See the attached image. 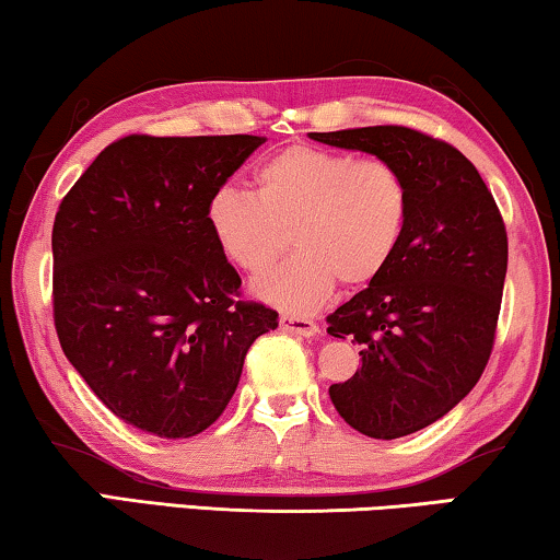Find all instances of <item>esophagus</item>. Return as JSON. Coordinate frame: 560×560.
<instances>
[{
    "label": "esophagus",
    "mask_w": 560,
    "mask_h": 560,
    "mask_svg": "<svg viewBox=\"0 0 560 560\" xmlns=\"http://www.w3.org/2000/svg\"><path fill=\"white\" fill-rule=\"evenodd\" d=\"M281 329L289 334H299V337H314L319 331V324L314 319H306V316H296V314H283L281 316Z\"/></svg>",
    "instance_id": "obj_1"
}]
</instances>
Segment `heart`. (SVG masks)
<instances>
[{
    "label": "heart",
    "instance_id": "b5f03b06",
    "mask_svg": "<svg viewBox=\"0 0 560 560\" xmlns=\"http://www.w3.org/2000/svg\"><path fill=\"white\" fill-rule=\"evenodd\" d=\"M256 196L223 186L206 221L231 264L261 273L291 241L299 252L256 281V294L312 312L337 281L362 289L387 269L410 219V186L397 165L341 150L289 143L254 173Z\"/></svg>",
    "mask_w": 560,
    "mask_h": 560
}]
</instances>
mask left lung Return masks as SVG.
<instances>
[{
  "instance_id": "obj_1",
  "label": "left lung",
  "mask_w": 560,
  "mask_h": 560,
  "mask_svg": "<svg viewBox=\"0 0 560 560\" xmlns=\"http://www.w3.org/2000/svg\"><path fill=\"white\" fill-rule=\"evenodd\" d=\"M397 165L410 219L395 258L327 316L362 347V370L329 387L357 432L395 440L428 428L478 385L495 345L508 233L486 180L460 150L405 125L312 132Z\"/></svg>"
}]
</instances>
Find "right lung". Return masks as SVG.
<instances>
[{"label":"right lung","instance_id":"right-lung-1","mask_svg":"<svg viewBox=\"0 0 560 560\" xmlns=\"http://www.w3.org/2000/svg\"><path fill=\"white\" fill-rule=\"evenodd\" d=\"M258 136H125L67 190L52 226L62 352L107 410L158 438L219 420L248 347L279 327L241 299L206 221L208 200Z\"/></svg>","mask_w":560,"mask_h":560}]
</instances>
